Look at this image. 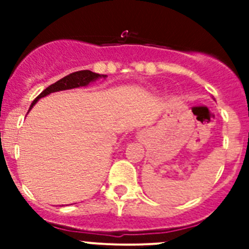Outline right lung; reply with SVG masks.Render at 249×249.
<instances>
[{"mask_svg":"<svg viewBox=\"0 0 249 249\" xmlns=\"http://www.w3.org/2000/svg\"><path fill=\"white\" fill-rule=\"evenodd\" d=\"M101 77L105 78V77L107 76H106V74L94 73V72L89 71V70H83V71H77V72H73V73H70L68 76L63 77V78H61L59 81H57V82L53 83V85L48 86L45 91L41 92V93L36 97V100L32 102L30 109L36 105V102L39 100V98L45 97V96H47V94L53 93V92H58V91H65V89H77V87H82V86H89V83L98 80V78H101Z\"/></svg>","mask_w":249,"mask_h":249,"instance_id":"add662e5","label":"right lung"}]
</instances>
